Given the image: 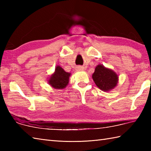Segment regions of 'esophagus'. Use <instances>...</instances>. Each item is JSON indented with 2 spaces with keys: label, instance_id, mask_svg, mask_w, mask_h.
Instances as JSON below:
<instances>
[{
  "label": "esophagus",
  "instance_id": "esophagus-1",
  "mask_svg": "<svg viewBox=\"0 0 151 151\" xmlns=\"http://www.w3.org/2000/svg\"><path fill=\"white\" fill-rule=\"evenodd\" d=\"M84 67H82L81 66H78L76 67V70H78V71H81V70H84Z\"/></svg>",
  "mask_w": 151,
  "mask_h": 151
}]
</instances>
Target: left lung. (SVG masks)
Listing matches in <instances>:
<instances>
[{"mask_svg":"<svg viewBox=\"0 0 151 151\" xmlns=\"http://www.w3.org/2000/svg\"><path fill=\"white\" fill-rule=\"evenodd\" d=\"M92 78L99 89L102 91H108L117 86L119 77L114 70L106 68L101 64H99L95 67Z\"/></svg>","mask_w":151,"mask_h":151,"instance_id":"1","label":"left lung"}]
</instances>
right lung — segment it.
Returning a JSON list of instances; mask_svg holds the SVG:
<instances>
[{
  "label": "right lung",
  "mask_w": 151,
  "mask_h": 151,
  "mask_svg": "<svg viewBox=\"0 0 151 151\" xmlns=\"http://www.w3.org/2000/svg\"><path fill=\"white\" fill-rule=\"evenodd\" d=\"M70 73H67L60 66L56 67L55 71L49 79V84L55 89L65 88L69 82Z\"/></svg>",
  "instance_id": "right-lung-1"
}]
</instances>
